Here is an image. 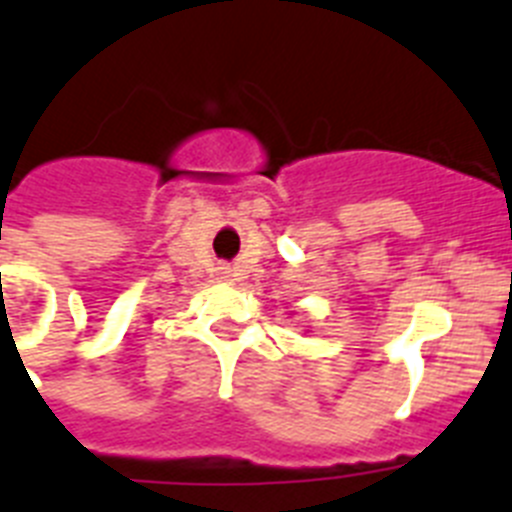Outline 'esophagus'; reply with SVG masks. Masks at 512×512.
I'll return each instance as SVG.
<instances>
[{
  "label": "esophagus",
  "instance_id": "1",
  "mask_svg": "<svg viewBox=\"0 0 512 512\" xmlns=\"http://www.w3.org/2000/svg\"><path fill=\"white\" fill-rule=\"evenodd\" d=\"M221 278H223V281H234V270H231L229 265H223V268H221Z\"/></svg>",
  "mask_w": 512,
  "mask_h": 512
}]
</instances>
